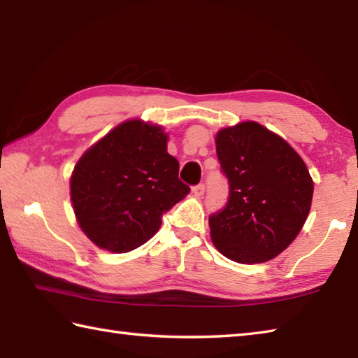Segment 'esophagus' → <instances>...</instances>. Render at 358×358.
Returning a JSON list of instances; mask_svg holds the SVG:
<instances>
[{
    "label": "esophagus",
    "instance_id": "1",
    "mask_svg": "<svg viewBox=\"0 0 358 358\" xmlns=\"http://www.w3.org/2000/svg\"><path fill=\"white\" fill-rule=\"evenodd\" d=\"M192 192H194L195 196H203V194H204V185L200 183V185L194 186V187H192Z\"/></svg>",
    "mask_w": 358,
    "mask_h": 358
}]
</instances>
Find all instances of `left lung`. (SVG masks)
Masks as SVG:
<instances>
[{
    "mask_svg": "<svg viewBox=\"0 0 358 358\" xmlns=\"http://www.w3.org/2000/svg\"><path fill=\"white\" fill-rule=\"evenodd\" d=\"M215 146L229 199L209 217L212 243L241 264L272 260L308 218L314 194L308 167L289 143L255 121L218 131Z\"/></svg>",
    "mask_w": 358,
    "mask_h": 358,
    "instance_id": "8db88e82",
    "label": "left lung"
}]
</instances>
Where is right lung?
I'll return each instance as SVG.
<instances>
[{
	"label": "right lung",
	"mask_w": 358,
	"mask_h": 358,
	"mask_svg": "<svg viewBox=\"0 0 358 358\" xmlns=\"http://www.w3.org/2000/svg\"><path fill=\"white\" fill-rule=\"evenodd\" d=\"M162 126L127 120L81 155L71 200L81 231L98 248L134 250L162 226V215L189 194Z\"/></svg>",
	"instance_id": "add662e5"
}]
</instances>
